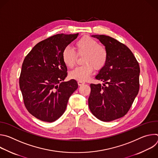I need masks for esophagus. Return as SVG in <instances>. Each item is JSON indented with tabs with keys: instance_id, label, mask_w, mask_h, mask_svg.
Here are the masks:
<instances>
[{
	"instance_id": "1",
	"label": "esophagus",
	"mask_w": 158,
	"mask_h": 158,
	"mask_svg": "<svg viewBox=\"0 0 158 158\" xmlns=\"http://www.w3.org/2000/svg\"><path fill=\"white\" fill-rule=\"evenodd\" d=\"M77 83H78V85H79V86H81V85H83V84H85V82H82V81H78Z\"/></svg>"
}]
</instances>
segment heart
<instances>
[{
  "instance_id": "heart-1",
  "label": "heart",
  "mask_w": 158,
  "mask_h": 158,
  "mask_svg": "<svg viewBox=\"0 0 158 158\" xmlns=\"http://www.w3.org/2000/svg\"><path fill=\"white\" fill-rule=\"evenodd\" d=\"M75 49L78 56H84V65L76 67L69 73L72 79L82 82L87 81L93 73L94 68L99 70L107 62V50L91 37L86 36L79 39L75 44ZM62 59L67 67L71 68L75 64L76 54L71 48H65L62 51Z\"/></svg>"
}]
</instances>
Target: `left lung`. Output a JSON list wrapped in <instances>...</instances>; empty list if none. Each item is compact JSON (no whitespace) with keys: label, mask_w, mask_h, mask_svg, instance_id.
I'll return each instance as SVG.
<instances>
[{"label":"left lung","mask_w":158,"mask_h":158,"mask_svg":"<svg viewBox=\"0 0 158 158\" xmlns=\"http://www.w3.org/2000/svg\"><path fill=\"white\" fill-rule=\"evenodd\" d=\"M104 45L107 59L96 79L91 84L88 99L90 110L98 119L109 122L123 117L131 107L139 89V63L131 50L115 39L105 35H93Z\"/></svg>","instance_id":"left-lung-1"}]
</instances>
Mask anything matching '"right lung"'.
Wrapping results in <instances>:
<instances>
[{"mask_svg": "<svg viewBox=\"0 0 158 158\" xmlns=\"http://www.w3.org/2000/svg\"><path fill=\"white\" fill-rule=\"evenodd\" d=\"M78 35L60 34L49 37L37 44L24 60L20 89L26 109L39 120L52 123L58 119L78 87L74 79L63 81L67 69L62 59L63 50Z\"/></svg>", "mask_w": 158, "mask_h": 158, "instance_id": "add662e5", "label": "right lung"}]
</instances>
